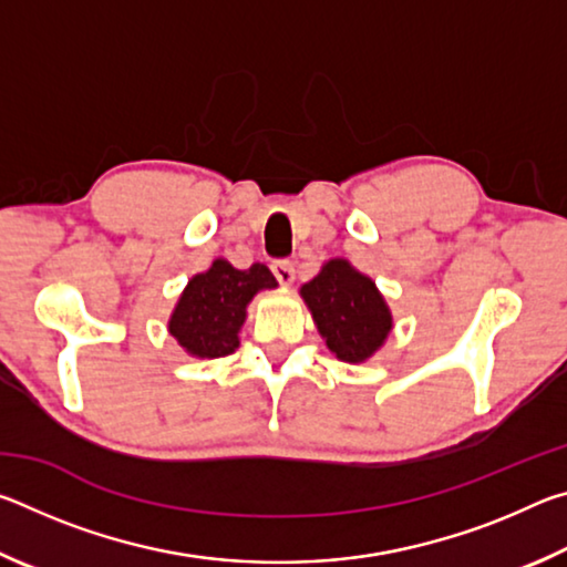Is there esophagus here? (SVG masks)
Segmentation results:
<instances>
[{
  "label": "esophagus",
  "mask_w": 567,
  "mask_h": 567,
  "mask_svg": "<svg viewBox=\"0 0 567 567\" xmlns=\"http://www.w3.org/2000/svg\"><path fill=\"white\" fill-rule=\"evenodd\" d=\"M272 275L277 277V282L290 287L295 282V265L287 260H277V262H272Z\"/></svg>",
  "instance_id": "1"
}]
</instances>
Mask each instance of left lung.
<instances>
[{"label": "left lung", "mask_w": 567, "mask_h": 567, "mask_svg": "<svg viewBox=\"0 0 567 567\" xmlns=\"http://www.w3.org/2000/svg\"><path fill=\"white\" fill-rule=\"evenodd\" d=\"M300 297L328 350L342 362H368L395 328L375 280L344 257L324 262L320 272L300 287Z\"/></svg>", "instance_id": "left-lung-1"}]
</instances>
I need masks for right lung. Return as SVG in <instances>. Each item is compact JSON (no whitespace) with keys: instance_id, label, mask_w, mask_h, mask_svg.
Returning <instances> with one entry per match:
<instances>
[{"instance_id":"add662e5","label":"right lung","mask_w":567,"mask_h":567,"mask_svg":"<svg viewBox=\"0 0 567 567\" xmlns=\"http://www.w3.org/2000/svg\"><path fill=\"white\" fill-rule=\"evenodd\" d=\"M275 287L277 280L267 265L255 262L249 270H237L225 257H215L205 272L187 280L169 315L167 330L189 358H225L239 348L247 305L257 292Z\"/></svg>"}]
</instances>
